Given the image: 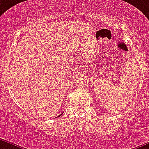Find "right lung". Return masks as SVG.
<instances>
[{"label":"right lung","mask_w":149,"mask_h":149,"mask_svg":"<svg viewBox=\"0 0 149 149\" xmlns=\"http://www.w3.org/2000/svg\"><path fill=\"white\" fill-rule=\"evenodd\" d=\"M59 116H61V115H59Z\"/></svg>","instance_id":"add662e5"}]
</instances>
